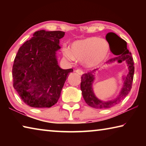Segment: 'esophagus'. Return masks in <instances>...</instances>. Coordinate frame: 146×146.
Masks as SVG:
<instances>
[{
    "mask_svg": "<svg viewBox=\"0 0 146 146\" xmlns=\"http://www.w3.org/2000/svg\"><path fill=\"white\" fill-rule=\"evenodd\" d=\"M75 72L76 73H78V75H82L83 74V71H82V70H81L80 69H77V70L75 71Z\"/></svg>",
    "mask_w": 146,
    "mask_h": 146,
    "instance_id": "esophagus-1",
    "label": "esophagus"
}]
</instances>
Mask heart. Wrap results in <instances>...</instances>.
I'll list each match as a JSON object with an SVG mask.
<instances>
[{
	"instance_id": "1",
	"label": "heart",
	"mask_w": 146,
	"mask_h": 146,
	"mask_svg": "<svg viewBox=\"0 0 146 146\" xmlns=\"http://www.w3.org/2000/svg\"><path fill=\"white\" fill-rule=\"evenodd\" d=\"M108 46L103 39L91 36L76 40L71 44L70 49L64 46V56L70 61H84L88 68H95L102 64L107 57Z\"/></svg>"
}]
</instances>
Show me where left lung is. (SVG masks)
Instances as JSON below:
<instances>
[{"label": "left lung", "instance_id": "1", "mask_svg": "<svg viewBox=\"0 0 146 146\" xmlns=\"http://www.w3.org/2000/svg\"><path fill=\"white\" fill-rule=\"evenodd\" d=\"M106 38L110 44L111 51L114 55H117L116 57L110 59L107 63L110 64L115 62L122 63L123 61H125L129 72L126 76H123V86L117 97L114 99L108 101L98 99L94 93L93 84L95 80V71L97 69L83 74L81 76L80 83V89L83 98L88 106L97 109L111 108L126 97L131 89L135 71L134 62L131 53L129 52L127 48L126 42L113 32H110L106 35Z\"/></svg>", "mask_w": 146, "mask_h": 146}]
</instances>
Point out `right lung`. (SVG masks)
<instances>
[{"instance_id": "add662e5", "label": "right lung", "mask_w": 146, "mask_h": 146, "mask_svg": "<svg viewBox=\"0 0 146 146\" xmlns=\"http://www.w3.org/2000/svg\"><path fill=\"white\" fill-rule=\"evenodd\" d=\"M61 31L35 32L33 37L19 48L12 70L13 88L27 105L50 108L57 102L62 89L73 69L58 66L56 51Z\"/></svg>"}]
</instances>
